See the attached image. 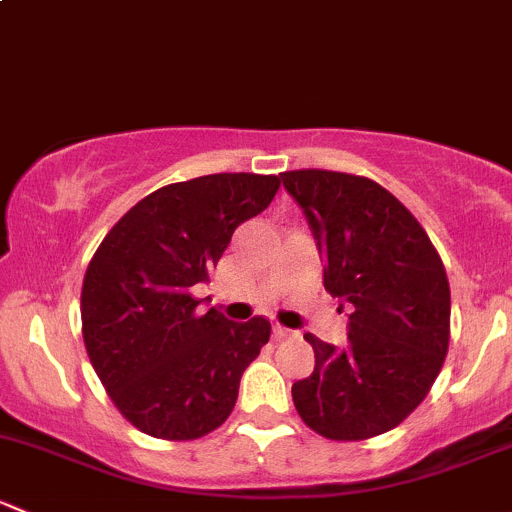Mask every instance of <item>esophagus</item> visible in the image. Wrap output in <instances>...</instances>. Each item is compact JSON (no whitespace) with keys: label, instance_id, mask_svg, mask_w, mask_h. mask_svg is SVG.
Masks as SVG:
<instances>
[{"label":"esophagus","instance_id":"esophagus-1","mask_svg":"<svg viewBox=\"0 0 512 512\" xmlns=\"http://www.w3.org/2000/svg\"><path fill=\"white\" fill-rule=\"evenodd\" d=\"M272 334H275V339H289V337H294L292 329L280 327V324H275V329H272Z\"/></svg>","mask_w":512,"mask_h":512}]
</instances>
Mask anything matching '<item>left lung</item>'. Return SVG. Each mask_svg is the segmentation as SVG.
<instances>
[{
    "instance_id": "left-lung-1",
    "label": "left lung",
    "mask_w": 512,
    "mask_h": 512,
    "mask_svg": "<svg viewBox=\"0 0 512 512\" xmlns=\"http://www.w3.org/2000/svg\"><path fill=\"white\" fill-rule=\"evenodd\" d=\"M317 240L324 289L352 304L349 344L304 334L314 371L292 384L297 414L319 436L366 441L426 399L451 337L446 267L421 223L379 183L337 170H287Z\"/></svg>"
}]
</instances>
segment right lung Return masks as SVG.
Listing matches in <instances>:
<instances>
[{
  "mask_svg": "<svg viewBox=\"0 0 512 512\" xmlns=\"http://www.w3.org/2000/svg\"><path fill=\"white\" fill-rule=\"evenodd\" d=\"M277 175L215 173L146 195L108 230L81 287V332L108 396L138 431L193 441L232 414L270 322L198 312L237 225L260 215Z\"/></svg>",
  "mask_w": 512,
  "mask_h": 512,
  "instance_id": "1",
  "label": "right lung"
}]
</instances>
